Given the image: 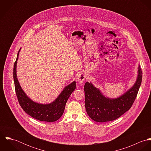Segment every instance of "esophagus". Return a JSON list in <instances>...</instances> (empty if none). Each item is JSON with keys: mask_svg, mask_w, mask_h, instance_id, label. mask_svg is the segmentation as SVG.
Instances as JSON below:
<instances>
[{"mask_svg": "<svg viewBox=\"0 0 151 151\" xmlns=\"http://www.w3.org/2000/svg\"><path fill=\"white\" fill-rule=\"evenodd\" d=\"M86 78V75L84 73L79 74L77 76V81L80 83H83Z\"/></svg>", "mask_w": 151, "mask_h": 151, "instance_id": "34e87169", "label": "esophagus"}]
</instances>
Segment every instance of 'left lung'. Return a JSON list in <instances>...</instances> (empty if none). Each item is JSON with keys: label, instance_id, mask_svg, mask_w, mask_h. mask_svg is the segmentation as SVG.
I'll list each match as a JSON object with an SVG mask.
<instances>
[{"label": "left lung", "instance_id": "8db88e82", "mask_svg": "<svg viewBox=\"0 0 151 151\" xmlns=\"http://www.w3.org/2000/svg\"><path fill=\"white\" fill-rule=\"evenodd\" d=\"M142 77V73L139 65L137 80L133 86L116 98L105 96L91 82H86L84 86L85 106L88 116L99 123L118 119L132 106L141 86Z\"/></svg>", "mask_w": 151, "mask_h": 151}]
</instances>
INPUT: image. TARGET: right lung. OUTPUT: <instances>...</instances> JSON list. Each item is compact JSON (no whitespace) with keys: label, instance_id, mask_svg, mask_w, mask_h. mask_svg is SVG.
Returning <instances> with one entry per match:
<instances>
[{"label":"right lung","instance_id":"1","mask_svg":"<svg viewBox=\"0 0 151 151\" xmlns=\"http://www.w3.org/2000/svg\"><path fill=\"white\" fill-rule=\"evenodd\" d=\"M20 50L21 48L18 52L16 60L14 64L13 78L16 95L21 107L28 115L40 121L53 122L58 120L63 114L66 102L71 93L76 89V81H74L65 87L56 99L52 103L41 104L33 101L24 92L17 78V63Z\"/></svg>","mask_w":151,"mask_h":151}]
</instances>
